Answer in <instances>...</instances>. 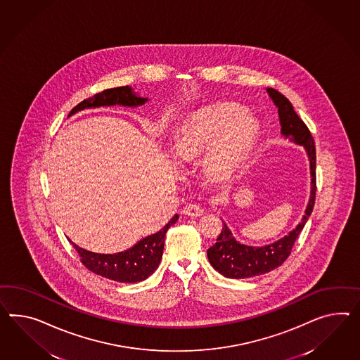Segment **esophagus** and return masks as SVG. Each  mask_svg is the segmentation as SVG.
<instances>
[{
  "label": "esophagus",
  "mask_w": 360,
  "mask_h": 360,
  "mask_svg": "<svg viewBox=\"0 0 360 360\" xmlns=\"http://www.w3.org/2000/svg\"><path fill=\"white\" fill-rule=\"evenodd\" d=\"M185 215H188V217H201L203 215V209L200 206V205H188V206H185L184 207Z\"/></svg>",
  "instance_id": "34e87169"
}]
</instances>
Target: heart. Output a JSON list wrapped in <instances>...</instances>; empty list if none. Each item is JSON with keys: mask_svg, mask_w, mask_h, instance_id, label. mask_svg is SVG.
Returning <instances> with one entry per match:
<instances>
[{"mask_svg": "<svg viewBox=\"0 0 360 360\" xmlns=\"http://www.w3.org/2000/svg\"><path fill=\"white\" fill-rule=\"evenodd\" d=\"M256 129V119L235 103H217L193 112L183 122L175 141L179 163L195 160L206 150L207 169L221 175L232 169ZM216 139H214L213 137Z\"/></svg>", "mask_w": 360, "mask_h": 360, "instance_id": "heart-1", "label": "heart"}]
</instances>
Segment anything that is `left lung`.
Listing matches in <instances>:
<instances>
[{
  "instance_id": "left-lung-1",
  "label": "left lung",
  "mask_w": 360,
  "mask_h": 360,
  "mask_svg": "<svg viewBox=\"0 0 360 360\" xmlns=\"http://www.w3.org/2000/svg\"><path fill=\"white\" fill-rule=\"evenodd\" d=\"M266 91L278 108L282 136L305 148L311 169V195L302 221L295 229L290 231L288 235L282 239L264 247L241 244L233 238L227 224L221 221L223 229L217 243L207 249V258L218 273H221L223 277L232 279L256 277L281 266L290 256L296 238L303 230L314 210L316 198V148L314 137L285 95L274 89H266Z\"/></svg>"
}]
</instances>
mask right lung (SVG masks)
<instances>
[{
	"instance_id": "add662e5",
	"label": "right lung",
	"mask_w": 360,
	"mask_h": 360,
	"mask_svg": "<svg viewBox=\"0 0 360 360\" xmlns=\"http://www.w3.org/2000/svg\"><path fill=\"white\" fill-rule=\"evenodd\" d=\"M148 98H141L133 91L129 86H122L116 89H108L102 93L95 94L91 98L84 99L75 105L69 116L86 108L110 107V105H124V107H139L148 102ZM179 219V214H175L171 221L167 223L157 233L148 235L139 240L131 248L115 255L95 253L73 244L78 252L83 265L90 271L98 276L108 278L121 283H136L145 281L157 270L163 256L166 232Z\"/></svg>"
}]
</instances>
